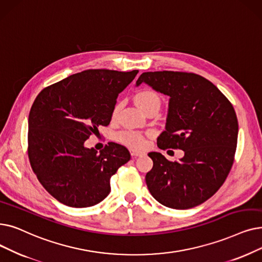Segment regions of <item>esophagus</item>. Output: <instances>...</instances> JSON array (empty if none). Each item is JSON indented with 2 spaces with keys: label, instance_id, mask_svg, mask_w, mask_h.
<instances>
[{
  "label": "esophagus",
  "instance_id": "obj_1",
  "mask_svg": "<svg viewBox=\"0 0 262 262\" xmlns=\"http://www.w3.org/2000/svg\"><path fill=\"white\" fill-rule=\"evenodd\" d=\"M130 154H132L133 157H137V156L143 155V153H141V152H139V151H135V150H132V151H130Z\"/></svg>",
  "mask_w": 262,
  "mask_h": 262
}]
</instances>
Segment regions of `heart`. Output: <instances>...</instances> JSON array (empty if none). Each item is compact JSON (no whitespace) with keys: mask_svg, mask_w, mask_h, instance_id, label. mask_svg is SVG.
<instances>
[{"mask_svg":"<svg viewBox=\"0 0 262 262\" xmlns=\"http://www.w3.org/2000/svg\"><path fill=\"white\" fill-rule=\"evenodd\" d=\"M134 103L143 113H145L151 108H156L159 110V107H161V98H159V96L154 92V91L142 90L135 94ZM119 109L120 106L116 105L112 112V117H116L118 115ZM116 139L122 144L137 150L142 149L145 144L144 138L142 136L138 133L134 132H122L116 136Z\"/></svg>","mask_w":262,"mask_h":262,"instance_id":"obj_1","label":"heart"}]
</instances>
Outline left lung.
<instances>
[{
    "label": "left lung",
    "mask_w": 262,
    "mask_h": 262,
    "mask_svg": "<svg viewBox=\"0 0 262 262\" xmlns=\"http://www.w3.org/2000/svg\"><path fill=\"white\" fill-rule=\"evenodd\" d=\"M141 83L169 96L158 147L184 151L179 162H169L159 152L147 154L153 161L145 176L147 188L165 207H197L219 190L230 171L238 130L235 111L217 88L196 74L147 72L136 86Z\"/></svg>",
    "instance_id": "8db88e82"
}]
</instances>
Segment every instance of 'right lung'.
<instances>
[{
  "label": "right lung",
  "mask_w": 262,
  "mask_h": 262,
  "mask_svg": "<svg viewBox=\"0 0 262 262\" xmlns=\"http://www.w3.org/2000/svg\"><path fill=\"white\" fill-rule=\"evenodd\" d=\"M138 74L88 70L43 89L29 115V157L49 194L72 208L92 207L110 192V178L130 159L126 147L111 142L88 149L84 142L107 126L117 98Z\"/></svg>",
  "instance_id": "obj_1"
}]
</instances>
